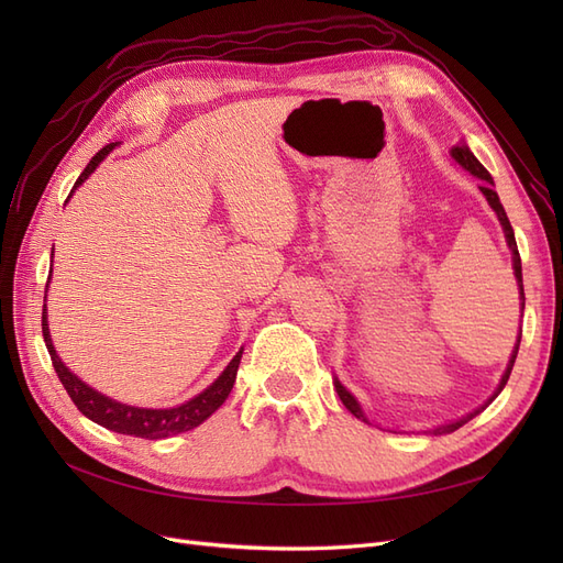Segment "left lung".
<instances>
[{
	"mask_svg": "<svg viewBox=\"0 0 563 563\" xmlns=\"http://www.w3.org/2000/svg\"><path fill=\"white\" fill-rule=\"evenodd\" d=\"M451 157L463 166V168H467V172L472 174V176H476L479 180H484V185L479 187V190L484 192V197H486V201L490 203V209L496 211V216H498V220H500V225H503V232H505V240H507V246H509V251H512V267H515V277H517V286H519V300H521V312H523V305H526V298H523V279H521V258H519V249H517V240H515V230H512V225H509V218H507V213H505V209H503V203H500V199H498V192L493 190V178H490V174L486 172V168L482 166V162L476 159L472 152H470V147L465 145V143H460V145H455L453 150H451ZM519 343H521V333H519V338H517V345H515V350H512V356H509V364H507V368H505V373H503V378H500V385L496 387V391H493V397L486 401V404H482L479 408H474L472 413H467V416H463L460 420H455V422H449V424H439V428H434V430H430L432 434H449V432H455L457 428H463L465 422H470L474 416H479L484 408L496 399L500 391H503V387L507 385V380H509V373H512V366H515V360H517V352H519ZM335 391H338V397H340V401L345 404V408L347 411L352 413V416H356L360 420H364V422H368L366 420V416H364V411H362V406H360V401H356L350 391L340 385V380L335 378Z\"/></svg>",
	"mask_w": 563,
	"mask_h": 563,
	"instance_id": "obj_1",
	"label": "left lung"
}]
</instances>
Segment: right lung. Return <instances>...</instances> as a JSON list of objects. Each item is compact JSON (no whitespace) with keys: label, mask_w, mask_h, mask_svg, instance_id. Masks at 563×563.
<instances>
[{"label":"right lung","mask_w":563,"mask_h":563,"mask_svg":"<svg viewBox=\"0 0 563 563\" xmlns=\"http://www.w3.org/2000/svg\"><path fill=\"white\" fill-rule=\"evenodd\" d=\"M114 145L117 143H110L100 152H96V157L87 164V168H84L81 176L75 183V187H79L84 180H87L96 172V166L110 155ZM75 187H73V190H75ZM51 258H54V253H51ZM48 282H51V277H48ZM48 282H46V286H48ZM42 333H44V343H46V350L51 354V362H54L58 378H60L63 387L67 389V395H70V399L75 401L79 411L87 416L89 420L103 424V428H108L112 432L141 437V439H164V437H174V434H180V432H187V430H195L197 424H201L211 413H216L232 391V385H234V378H236V368H240L242 352H244V350L236 352L232 356V362L225 366V371L220 373V376L195 399L185 401L176 408H139V406L119 404V401H114L106 395H100V391H96L87 383H81L75 376V373L60 362V356L56 354V347H54V343H51V335H48L46 305L42 310Z\"/></svg>","instance_id":"obj_1"}]
</instances>
